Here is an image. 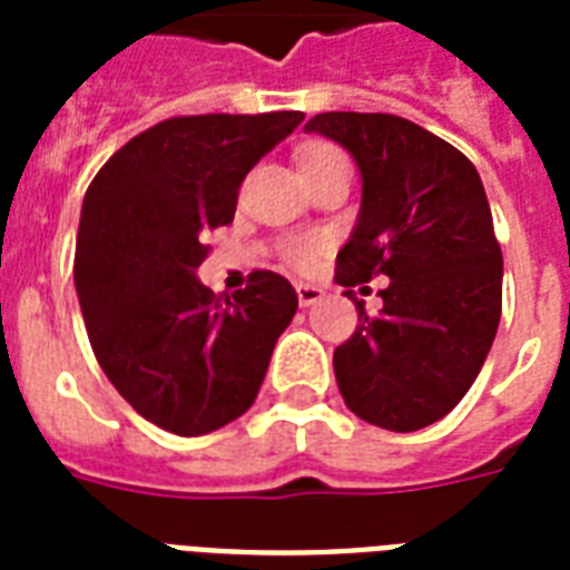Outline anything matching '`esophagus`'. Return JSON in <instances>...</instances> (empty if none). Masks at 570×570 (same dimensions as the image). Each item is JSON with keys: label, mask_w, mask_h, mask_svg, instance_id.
Returning <instances> with one entry per match:
<instances>
[{"label": "esophagus", "mask_w": 570, "mask_h": 570, "mask_svg": "<svg viewBox=\"0 0 570 570\" xmlns=\"http://www.w3.org/2000/svg\"><path fill=\"white\" fill-rule=\"evenodd\" d=\"M322 297H325V288H318L313 282H301L297 285V301H301V306H315Z\"/></svg>", "instance_id": "obj_1"}]
</instances>
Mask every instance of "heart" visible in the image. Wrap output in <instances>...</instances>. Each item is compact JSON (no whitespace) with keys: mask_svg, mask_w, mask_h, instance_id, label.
Instances as JSON below:
<instances>
[{"mask_svg":"<svg viewBox=\"0 0 570 570\" xmlns=\"http://www.w3.org/2000/svg\"><path fill=\"white\" fill-rule=\"evenodd\" d=\"M340 160H346V154L340 151L336 145H325V142H315L309 145L301 157L303 169H309V166H325V164H340ZM327 243L325 239H318V236H303V239H291L285 248H282V257L288 261L291 267L297 269H309L318 264V257L325 255Z\"/></svg>","mask_w":570,"mask_h":570,"instance_id":"obj_1","label":"heart"}]
</instances>
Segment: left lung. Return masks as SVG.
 Here are the masks:
<instances>
[{
    "mask_svg": "<svg viewBox=\"0 0 570 570\" xmlns=\"http://www.w3.org/2000/svg\"><path fill=\"white\" fill-rule=\"evenodd\" d=\"M306 130L343 145L364 181L336 282L352 301V287L390 276L376 316L355 298L336 385L364 422L419 431L468 394L501 322L504 257L483 181L459 148L397 115L325 111Z\"/></svg>",
    "mask_w": 570,
    "mask_h": 570,
    "instance_id": "1",
    "label": "left lung"
}]
</instances>
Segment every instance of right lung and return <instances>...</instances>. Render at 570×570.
Here are the masks:
<instances>
[{
    "mask_svg": "<svg viewBox=\"0 0 570 570\" xmlns=\"http://www.w3.org/2000/svg\"><path fill=\"white\" fill-rule=\"evenodd\" d=\"M303 111L188 115L154 124L90 181L75 243V291L111 385L164 431L197 438L255 404L273 346L297 313L279 273L243 291L197 279L206 236L234 222L248 169Z\"/></svg>",
    "mask_w": 570,
    "mask_h": 570,
    "instance_id": "obj_1",
    "label": "right lung"
}]
</instances>
